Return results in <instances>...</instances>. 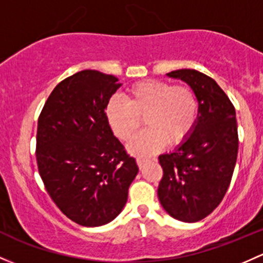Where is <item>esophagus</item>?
<instances>
[{
	"label": "esophagus",
	"mask_w": 263,
	"mask_h": 263,
	"mask_svg": "<svg viewBox=\"0 0 263 263\" xmlns=\"http://www.w3.org/2000/svg\"><path fill=\"white\" fill-rule=\"evenodd\" d=\"M146 161H147L146 159H141V157H139V159H137V165H139V167L142 168L143 166H145Z\"/></svg>",
	"instance_id": "1"
}]
</instances>
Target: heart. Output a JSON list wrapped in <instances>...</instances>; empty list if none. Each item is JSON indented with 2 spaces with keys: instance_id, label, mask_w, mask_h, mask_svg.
I'll use <instances>...</instances> for the list:
<instances>
[{
  "instance_id": "1",
  "label": "heart",
  "mask_w": 263,
  "mask_h": 263,
  "mask_svg": "<svg viewBox=\"0 0 263 263\" xmlns=\"http://www.w3.org/2000/svg\"><path fill=\"white\" fill-rule=\"evenodd\" d=\"M126 102L112 97L104 116L110 131L121 141H128L141 126L143 117L147 128L128 143V150L148 156L165 143L178 146L185 142L197 124L199 102L186 85H173L157 79L135 83L124 93Z\"/></svg>"
}]
</instances>
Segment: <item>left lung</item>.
Instances as JSON below:
<instances>
[{
    "instance_id": "left-lung-1",
    "label": "left lung",
    "mask_w": 263,
    "mask_h": 263,
    "mask_svg": "<svg viewBox=\"0 0 263 263\" xmlns=\"http://www.w3.org/2000/svg\"><path fill=\"white\" fill-rule=\"evenodd\" d=\"M167 77L192 88L199 115L189 139L159 156L164 175L157 195L171 217L194 223L219 205L231 184L238 154L236 109L217 82L200 71L179 69Z\"/></svg>"
}]
</instances>
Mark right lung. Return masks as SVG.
<instances>
[{"label": "right lung", "mask_w": 263, "mask_h": 263, "mask_svg": "<svg viewBox=\"0 0 263 263\" xmlns=\"http://www.w3.org/2000/svg\"><path fill=\"white\" fill-rule=\"evenodd\" d=\"M121 85L109 74L78 71L54 88L39 117V174L58 208L79 226L112 222L139 173L104 116Z\"/></svg>", "instance_id": "right-lung-1"}]
</instances>
